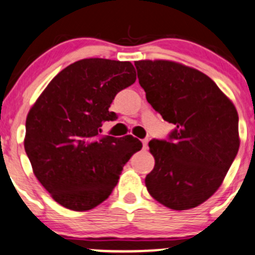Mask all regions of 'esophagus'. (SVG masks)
I'll return each mask as SVG.
<instances>
[{"instance_id":"1","label":"esophagus","mask_w":255,"mask_h":255,"mask_svg":"<svg viewBox=\"0 0 255 255\" xmlns=\"http://www.w3.org/2000/svg\"><path fill=\"white\" fill-rule=\"evenodd\" d=\"M141 142H142V147L143 148H147V143H148V140H147V138H143L142 141H141Z\"/></svg>"}]
</instances>
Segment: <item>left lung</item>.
Returning a JSON list of instances; mask_svg holds the SVG:
<instances>
[{
  "mask_svg": "<svg viewBox=\"0 0 255 255\" xmlns=\"http://www.w3.org/2000/svg\"><path fill=\"white\" fill-rule=\"evenodd\" d=\"M146 99L174 124L169 140H151L149 195L172 210L206 201L224 182L240 148L238 113L205 73L169 60L135 61Z\"/></svg>",
  "mask_w": 255,
  "mask_h": 255,
  "instance_id": "obj_1",
  "label": "left lung"
}]
</instances>
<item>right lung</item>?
<instances>
[{
  "label": "right lung",
  "instance_id": "obj_1",
  "mask_svg": "<svg viewBox=\"0 0 255 255\" xmlns=\"http://www.w3.org/2000/svg\"><path fill=\"white\" fill-rule=\"evenodd\" d=\"M135 81L131 62L83 59L57 73L30 108L25 153L36 179L60 205L73 211L98 206L141 149L131 135H101L103 123L117 119L109 110L114 97Z\"/></svg>",
  "mask_w": 255,
  "mask_h": 255
}]
</instances>
